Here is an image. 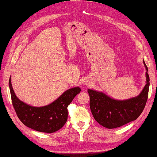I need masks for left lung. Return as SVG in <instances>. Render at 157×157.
Segmentation results:
<instances>
[{"label": "left lung", "mask_w": 157, "mask_h": 157, "mask_svg": "<svg viewBox=\"0 0 157 157\" xmlns=\"http://www.w3.org/2000/svg\"><path fill=\"white\" fill-rule=\"evenodd\" d=\"M143 62L146 69V84L137 96L118 100L111 98L103 92L87 90L91 113L100 125L107 128H118L135 120L142 113L147 100L150 86L148 70L144 60Z\"/></svg>", "instance_id": "8db88e82"}]
</instances>
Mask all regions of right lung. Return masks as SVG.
Wrapping results in <instances>:
<instances>
[{"label":"right lung","instance_id":"obj_1","mask_svg":"<svg viewBox=\"0 0 157 157\" xmlns=\"http://www.w3.org/2000/svg\"><path fill=\"white\" fill-rule=\"evenodd\" d=\"M12 104L20 120L29 128L39 132L52 133L61 128L67 120V106L81 88L73 87L66 90L51 104L43 106H33L17 98L11 82L9 81Z\"/></svg>","mask_w":157,"mask_h":157}]
</instances>
